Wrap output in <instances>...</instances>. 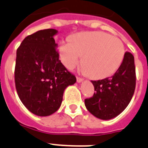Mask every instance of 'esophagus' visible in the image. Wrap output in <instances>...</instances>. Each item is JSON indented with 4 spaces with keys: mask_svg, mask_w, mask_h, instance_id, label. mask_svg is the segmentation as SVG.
Listing matches in <instances>:
<instances>
[{
    "mask_svg": "<svg viewBox=\"0 0 148 148\" xmlns=\"http://www.w3.org/2000/svg\"><path fill=\"white\" fill-rule=\"evenodd\" d=\"M83 79H82V78L77 77V82L78 83H81V82H83Z\"/></svg>",
    "mask_w": 148,
    "mask_h": 148,
    "instance_id": "esophagus-1",
    "label": "esophagus"
}]
</instances>
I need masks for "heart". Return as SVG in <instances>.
<instances>
[{
	"mask_svg": "<svg viewBox=\"0 0 148 148\" xmlns=\"http://www.w3.org/2000/svg\"><path fill=\"white\" fill-rule=\"evenodd\" d=\"M125 50L120 38L103 32H83L73 36L71 41H62L60 46L62 62L69 69L83 58V72L94 79L112 75L124 60Z\"/></svg>",
	"mask_w": 148,
	"mask_h": 148,
	"instance_id": "heart-1",
	"label": "heart"
}]
</instances>
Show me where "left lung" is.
<instances>
[{"label": "left lung", "mask_w": 148, "mask_h": 148, "mask_svg": "<svg viewBox=\"0 0 148 148\" xmlns=\"http://www.w3.org/2000/svg\"><path fill=\"white\" fill-rule=\"evenodd\" d=\"M91 82L95 92L93 97L85 100L88 111L101 120L114 119L127 108L134 94V56L126 52L121 65L112 77Z\"/></svg>", "instance_id": "1"}]
</instances>
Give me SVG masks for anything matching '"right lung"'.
Listing matches in <instances>:
<instances>
[{
    "mask_svg": "<svg viewBox=\"0 0 148 148\" xmlns=\"http://www.w3.org/2000/svg\"><path fill=\"white\" fill-rule=\"evenodd\" d=\"M55 29H42L24 38L16 52L15 82L23 104L38 116L60 109L65 88L76 83L59 60Z\"/></svg>",
    "mask_w": 148,
    "mask_h": 148,
    "instance_id": "add662e5",
    "label": "right lung"
}]
</instances>
